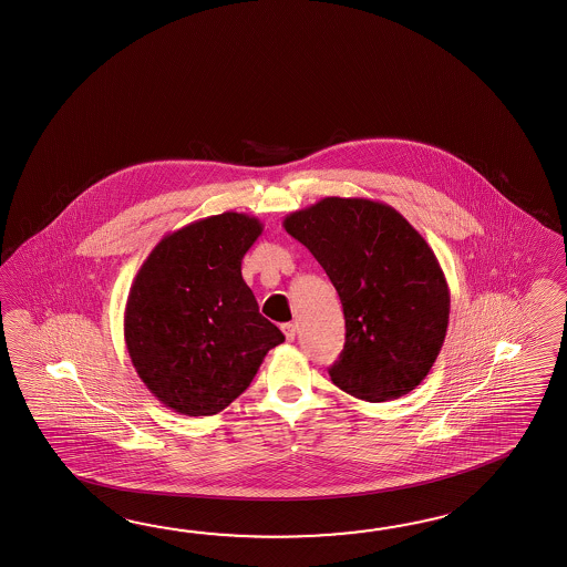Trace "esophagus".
<instances>
[{
    "label": "esophagus",
    "instance_id": "esophagus-1",
    "mask_svg": "<svg viewBox=\"0 0 567 567\" xmlns=\"http://www.w3.org/2000/svg\"><path fill=\"white\" fill-rule=\"evenodd\" d=\"M281 330H284V334H286V339L291 342L296 339V330H298V327L291 324V322H286V324H281Z\"/></svg>",
    "mask_w": 567,
    "mask_h": 567
}]
</instances>
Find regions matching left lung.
Here are the masks:
<instances>
[{"label": "left lung", "mask_w": 567, "mask_h": 567, "mask_svg": "<svg viewBox=\"0 0 567 567\" xmlns=\"http://www.w3.org/2000/svg\"><path fill=\"white\" fill-rule=\"evenodd\" d=\"M284 228L341 298L347 334L332 383L368 402L412 392L439 357L451 308L429 243L392 206L365 198H322L291 212Z\"/></svg>", "instance_id": "1"}]
</instances>
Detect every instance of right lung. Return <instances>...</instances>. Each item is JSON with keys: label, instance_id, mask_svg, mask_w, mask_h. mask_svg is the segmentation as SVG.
Returning a JSON list of instances; mask_svg holds the SVG:
<instances>
[{"label": "right lung", "instance_id": "1", "mask_svg": "<svg viewBox=\"0 0 567 567\" xmlns=\"http://www.w3.org/2000/svg\"><path fill=\"white\" fill-rule=\"evenodd\" d=\"M261 233L259 218L238 212L202 218L161 238L132 281L124 310L132 365L177 414L225 410L286 339L259 315L240 274Z\"/></svg>", "mask_w": 567, "mask_h": 567}]
</instances>
